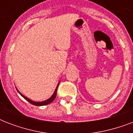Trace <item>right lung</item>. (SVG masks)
<instances>
[{"label":"right lung","mask_w":133,"mask_h":133,"mask_svg":"<svg viewBox=\"0 0 133 133\" xmlns=\"http://www.w3.org/2000/svg\"><path fill=\"white\" fill-rule=\"evenodd\" d=\"M59 84V83H58ZM58 85H57V87H56V90H55V91H54V94L52 95V96L51 97H50V99H48V100H46V101H41V102H36V101H32V100H30V99H28V98H27L26 97H25L24 95H23L22 94H21L20 93V92L17 89V91L19 92V94L21 95L22 97H23L24 99H25L27 101H28V102H30L31 104H32V105H37V106H41V105H48V104H49V103H50L51 102H52V101H54V99L56 98V92H57V89H58Z\"/></svg>","instance_id":"obj_1"}]
</instances>
